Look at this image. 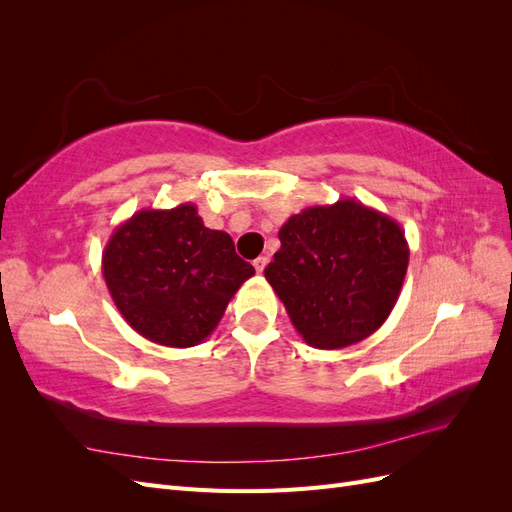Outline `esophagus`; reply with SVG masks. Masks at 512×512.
<instances>
[{
  "mask_svg": "<svg viewBox=\"0 0 512 512\" xmlns=\"http://www.w3.org/2000/svg\"><path fill=\"white\" fill-rule=\"evenodd\" d=\"M267 262H269V258H267V256H258V258L254 260V269H256V273H262V271H265Z\"/></svg>",
  "mask_w": 512,
  "mask_h": 512,
  "instance_id": "1",
  "label": "esophagus"
}]
</instances>
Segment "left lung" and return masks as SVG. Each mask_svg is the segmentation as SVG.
Wrapping results in <instances>:
<instances>
[{
    "label": "left lung",
    "mask_w": 512,
    "mask_h": 512,
    "mask_svg": "<svg viewBox=\"0 0 512 512\" xmlns=\"http://www.w3.org/2000/svg\"><path fill=\"white\" fill-rule=\"evenodd\" d=\"M277 237L282 247L265 277L305 344L337 350L382 327L410 260L393 218L344 198L290 215Z\"/></svg>",
    "instance_id": "1"
}]
</instances>
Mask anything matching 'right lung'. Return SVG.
<instances>
[{
	"label": "right lung",
	"instance_id": "1",
	"mask_svg": "<svg viewBox=\"0 0 512 512\" xmlns=\"http://www.w3.org/2000/svg\"><path fill=\"white\" fill-rule=\"evenodd\" d=\"M108 292L130 327L153 344H203L230 299L254 275L224 230L203 224L196 205L141 209L102 252Z\"/></svg>",
	"mask_w": 512,
	"mask_h": 512
}]
</instances>
